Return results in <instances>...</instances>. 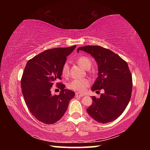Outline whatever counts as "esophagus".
<instances>
[{
	"instance_id": "34e87169",
	"label": "esophagus",
	"mask_w": 150,
	"mask_h": 150,
	"mask_svg": "<svg viewBox=\"0 0 150 150\" xmlns=\"http://www.w3.org/2000/svg\"><path fill=\"white\" fill-rule=\"evenodd\" d=\"M75 95L77 96H79V97H82V96H85L83 94H81V93H75Z\"/></svg>"
}]
</instances>
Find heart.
<instances>
[{
  "label": "heart",
  "instance_id": "1",
  "mask_svg": "<svg viewBox=\"0 0 150 150\" xmlns=\"http://www.w3.org/2000/svg\"><path fill=\"white\" fill-rule=\"evenodd\" d=\"M77 63L83 69L88 70L92 67L93 63L89 58L86 56L79 57L77 59ZM62 75L64 77H67L69 73V65L67 62L63 64L62 69ZM89 85V81L86 79H75L68 83L67 87L77 92H83Z\"/></svg>",
  "mask_w": 150,
  "mask_h": 150
}]
</instances>
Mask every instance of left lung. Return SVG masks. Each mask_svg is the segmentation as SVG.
<instances>
[{"label":"left lung","instance_id":"8db88e82","mask_svg":"<svg viewBox=\"0 0 150 150\" xmlns=\"http://www.w3.org/2000/svg\"><path fill=\"white\" fill-rule=\"evenodd\" d=\"M93 56L98 65V77L93 91L104 89L100 98L92 96L93 105L87 113L98 122L106 124L118 118L130 100L132 78L128 65L115 53L98 45H87L77 48Z\"/></svg>","mask_w":150,"mask_h":150}]
</instances>
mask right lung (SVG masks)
<instances>
[{"mask_svg": "<svg viewBox=\"0 0 150 150\" xmlns=\"http://www.w3.org/2000/svg\"><path fill=\"white\" fill-rule=\"evenodd\" d=\"M77 45L45 50L27 62L21 79L25 103L34 117L47 124H54L64 115L75 92L65 88L61 79L62 69ZM57 83L61 89L58 96H52L50 88Z\"/></svg>", "mask_w": 150, "mask_h": 150, "instance_id": "1", "label": "right lung"}]
</instances>
